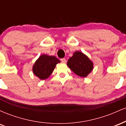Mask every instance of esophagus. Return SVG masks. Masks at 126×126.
<instances>
[{"label":"esophagus","instance_id":"1","mask_svg":"<svg viewBox=\"0 0 126 126\" xmlns=\"http://www.w3.org/2000/svg\"><path fill=\"white\" fill-rule=\"evenodd\" d=\"M60 60H61V61H62V62H63V63H66V59H64V58L61 59H60Z\"/></svg>","mask_w":126,"mask_h":126}]
</instances>
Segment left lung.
<instances>
[{"instance_id": "left-lung-1", "label": "left lung", "mask_w": 126, "mask_h": 126, "mask_svg": "<svg viewBox=\"0 0 126 126\" xmlns=\"http://www.w3.org/2000/svg\"><path fill=\"white\" fill-rule=\"evenodd\" d=\"M67 66L75 74L80 77L87 76L93 69V63L86 55L80 51L75 52L68 60Z\"/></svg>"}]
</instances>
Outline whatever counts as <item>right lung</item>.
I'll return each mask as SVG.
<instances>
[{
	"instance_id": "right-lung-1",
	"label": "right lung",
	"mask_w": 126,
	"mask_h": 126,
	"mask_svg": "<svg viewBox=\"0 0 126 126\" xmlns=\"http://www.w3.org/2000/svg\"><path fill=\"white\" fill-rule=\"evenodd\" d=\"M60 61L54 56L41 55L33 66L34 74L41 80L47 79L50 76L57 63Z\"/></svg>"
}]
</instances>
